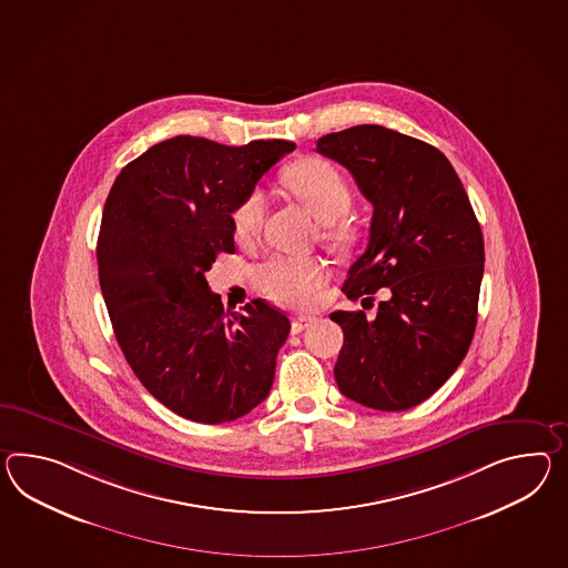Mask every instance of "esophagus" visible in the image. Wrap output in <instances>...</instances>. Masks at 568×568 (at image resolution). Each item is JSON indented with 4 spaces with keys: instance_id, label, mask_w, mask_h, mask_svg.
Instances as JSON below:
<instances>
[{
    "instance_id": "34e87169",
    "label": "esophagus",
    "mask_w": 568,
    "mask_h": 568,
    "mask_svg": "<svg viewBox=\"0 0 568 568\" xmlns=\"http://www.w3.org/2000/svg\"><path fill=\"white\" fill-rule=\"evenodd\" d=\"M316 318H312V316H297V318L291 320V333L300 334L302 331H305L310 324H314Z\"/></svg>"
}]
</instances>
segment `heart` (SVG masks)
Wrapping results in <instances>:
<instances>
[{"instance_id":"1","label":"heart","mask_w":568,"mask_h":568,"mask_svg":"<svg viewBox=\"0 0 568 568\" xmlns=\"http://www.w3.org/2000/svg\"><path fill=\"white\" fill-rule=\"evenodd\" d=\"M283 182L295 199H300L322 222V240L333 248H345L353 232L345 222L351 207V189L343 172L322 158H305L287 168ZM263 191H250L232 213L235 240L240 244L254 242L263 230ZM258 283L264 293L277 304L287 307H310L316 302L318 291L328 283L331 268L316 256H271L258 268Z\"/></svg>"}]
</instances>
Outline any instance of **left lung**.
<instances>
[{"instance_id": "8db88e82", "label": "left lung", "mask_w": 568, "mask_h": 568, "mask_svg": "<svg viewBox=\"0 0 568 568\" xmlns=\"http://www.w3.org/2000/svg\"><path fill=\"white\" fill-rule=\"evenodd\" d=\"M316 152L343 164L374 205L346 297L365 307L375 291H389L374 320L363 310L331 314L345 333L336 384L375 410L413 408L470 348L485 273L480 223L449 160L420 139L357 125L320 138Z\"/></svg>"}]
</instances>
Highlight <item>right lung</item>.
Instances as JSON below:
<instances>
[{
    "label": "right lung",
    "instance_id": "1",
    "mask_svg": "<svg viewBox=\"0 0 568 568\" xmlns=\"http://www.w3.org/2000/svg\"><path fill=\"white\" fill-rule=\"evenodd\" d=\"M293 150L166 139L121 170L104 203L98 278L116 343L153 398L194 423L248 415L273 386L290 320L264 300L225 312L205 273L235 252L234 209Z\"/></svg>",
    "mask_w": 568,
    "mask_h": 568
}]
</instances>
